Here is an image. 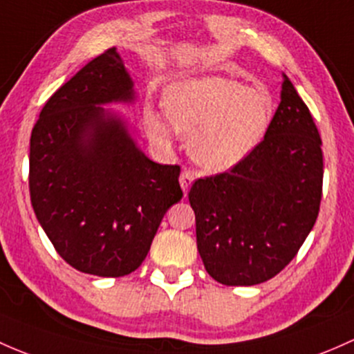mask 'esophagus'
Here are the masks:
<instances>
[{"label":"esophagus","instance_id":"obj_1","mask_svg":"<svg viewBox=\"0 0 354 354\" xmlns=\"http://www.w3.org/2000/svg\"><path fill=\"white\" fill-rule=\"evenodd\" d=\"M193 180H195V174H193L192 171L185 169L183 173L180 174V185H181V189H183V193H185V195H187V193H188V189L192 188V183H193Z\"/></svg>","mask_w":354,"mask_h":354}]
</instances>
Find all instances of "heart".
Returning <instances> with one entry per match:
<instances>
[{"label":"heart","instance_id":"heart-1","mask_svg":"<svg viewBox=\"0 0 354 354\" xmlns=\"http://www.w3.org/2000/svg\"><path fill=\"white\" fill-rule=\"evenodd\" d=\"M166 115L144 111V127L159 146L171 147L176 132L192 133L189 152L214 173L232 169L263 142L273 98L265 88H245L230 77L205 76L169 84L162 95Z\"/></svg>","mask_w":354,"mask_h":354}]
</instances>
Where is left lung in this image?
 Masks as SVG:
<instances>
[{
  "label": "left lung",
  "mask_w": 354,
  "mask_h": 354,
  "mask_svg": "<svg viewBox=\"0 0 354 354\" xmlns=\"http://www.w3.org/2000/svg\"><path fill=\"white\" fill-rule=\"evenodd\" d=\"M322 140L283 74L280 105L263 142L229 173L196 180V248L207 273L229 286L270 280L295 258L322 196Z\"/></svg>",
  "instance_id": "obj_1"
}]
</instances>
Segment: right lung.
<instances>
[{"label": "right lung", "instance_id": "right-lung-1", "mask_svg": "<svg viewBox=\"0 0 354 354\" xmlns=\"http://www.w3.org/2000/svg\"><path fill=\"white\" fill-rule=\"evenodd\" d=\"M117 49L77 71L44 105L30 137V200L66 263L118 278L146 259L167 208L183 196L180 166L151 161L106 105H132Z\"/></svg>", "mask_w": 354, "mask_h": 354}]
</instances>
